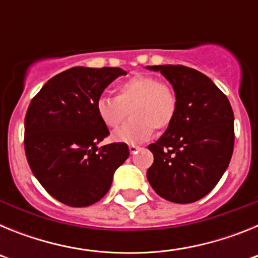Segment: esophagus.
I'll return each instance as SVG.
<instances>
[{
    "instance_id": "1",
    "label": "esophagus",
    "mask_w": 258,
    "mask_h": 258,
    "mask_svg": "<svg viewBox=\"0 0 258 258\" xmlns=\"http://www.w3.org/2000/svg\"><path fill=\"white\" fill-rule=\"evenodd\" d=\"M141 147L140 146H136V145H129V151H131V154H137V151L140 150Z\"/></svg>"
}]
</instances>
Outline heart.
<instances>
[{
  "instance_id": "b5f03b06",
  "label": "heart",
  "mask_w": 258,
  "mask_h": 258,
  "mask_svg": "<svg viewBox=\"0 0 258 258\" xmlns=\"http://www.w3.org/2000/svg\"><path fill=\"white\" fill-rule=\"evenodd\" d=\"M97 115L108 129H116L127 116L132 118L113 133L117 142L136 145L146 141L152 129H164L177 112L173 88L150 75H136L116 88V97H101L95 104Z\"/></svg>"
}]
</instances>
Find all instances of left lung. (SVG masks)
<instances>
[{"instance_id":"1","label":"left lung","mask_w":258,"mask_h":258,"mask_svg":"<svg viewBox=\"0 0 258 258\" xmlns=\"http://www.w3.org/2000/svg\"><path fill=\"white\" fill-rule=\"evenodd\" d=\"M159 71L177 95V112L165 133L149 146L154 164L147 179L157 195L178 204L202 199L229 166L234 113L227 97L199 71L184 66H147Z\"/></svg>"}]
</instances>
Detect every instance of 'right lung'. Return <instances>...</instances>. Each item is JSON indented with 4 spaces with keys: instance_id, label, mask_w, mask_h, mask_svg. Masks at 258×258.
<instances>
[{
    "instance_id": "1",
    "label": "right lung",
    "mask_w": 258,
    "mask_h": 258,
    "mask_svg": "<svg viewBox=\"0 0 258 258\" xmlns=\"http://www.w3.org/2000/svg\"><path fill=\"white\" fill-rule=\"evenodd\" d=\"M117 67H74L50 79L32 99L24 120V149L42 187L70 207L92 206L111 187L129 156L126 143L98 147L109 134L95 104L118 76Z\"/></svg>"
}]
</instances>
